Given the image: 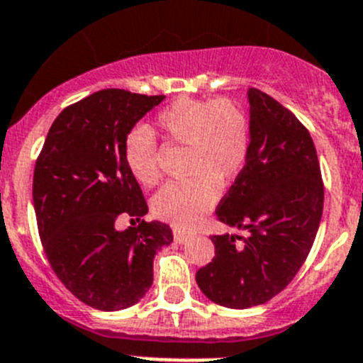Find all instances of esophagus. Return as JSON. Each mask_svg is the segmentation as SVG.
I'll return each mask as SVG.
<instances>
[{"label":"esophagus","instance_id":"34e87169","mask_svg":"<svg viewBox=\"0 0 363 363\" xmlns=\"http://www.w3.org/2000/svg\"><path fill=\"white\" fill-rule=\"evenodd\" d=\"M189 238H191V233L181 231V229H175V231H174V240L177 243H186Z\"/></svg>","mask_w":363,"mask_h":363}]
</instances>
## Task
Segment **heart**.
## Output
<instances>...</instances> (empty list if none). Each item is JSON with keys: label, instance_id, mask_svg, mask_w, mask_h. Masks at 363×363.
Instances as JSON below:
<instances>
[{"label": "heart", "instance_id": "obj_1", "mask_svg": "<svg viewBox=\"0 0 363 363\" xmlns=\"http://www.w3.org/2000/svg\"><path fill=\"white\" fill-rule=\"evenodd\" d=\"M155 130L166 145L184 147V174L189 177L161 188L152 209L161 220L189 229L215 206L220 186L242 172L249 154V121L229 100L177 98L155 116ZM128 170L143 186L159 181V150L154 135L135 127L125 135Z\"/></svg>", "mask_w": 363, "mask_h": 363}]
</instances>
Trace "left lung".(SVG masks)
Masks as SVG:
<instances>
[{
	"label": "left lung",
	"mask_w": 363,
	"mask_h": 363,
	"mask_svg": "<svg viewBox=\"0 0 363 363\" xmlns=\"http://www.w3.org/2000/svg\"><path fill=\"white\" fill-rule=\"evenodd\" d=\"M249 154L216 216L247 236H211L215 258L197 284L220 306L243 310L267 303L296 277L310 254L324 206L313 140L286 107L250 87Z\"/></svg>",
	"instance_id": "obj_1"
}]
</instances>
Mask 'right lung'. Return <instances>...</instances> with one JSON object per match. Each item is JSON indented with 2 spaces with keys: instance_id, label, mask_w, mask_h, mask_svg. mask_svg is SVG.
<instances>
[{
  "instance_id": "obj_1",
  "label": "right lung",
  "mask_w": 363,
  "mask_h": 363,
  "mask_svg": "<svg viewBox=\"0 0 363 363\" xmlns=\"http://www.w3.org/2000/svg\"><path fill=\"white\" fill-rule=\"evenodd\" d=\"M164 100L101 89L69 105L50 127L33 172V209L44 252L67 290L104 311L135 304L154 281V256L174 242L170 225L145 222L125 135ZM132 216L140 226L118 232Z\"/></svg>"
}]
</instances>
